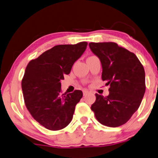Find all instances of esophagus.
<instances>
[{"label": "esophagus", "instance_id": "34e87169", "mask_svg": "<svg viewBox=\"0 0 158 158\" xmlns=\"http://www.w3.org/2000/svg\"><path fill=\"white\" fill-rule=\"evenodd\" d=\"M88 93H89V91H87V90H85H85H83V94H84V95H86V94H88Z\"/></svg>", "mask_w": 158, "mask_h": 158}]
</instances>
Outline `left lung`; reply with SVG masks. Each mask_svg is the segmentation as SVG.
Here are the masks:
<instances>
[{
  "mask_svg": "<svg viewBox=\"0 0 158 158\" xmlns=\"http://www.w3.org/2000/svg\"><path fill=\"white\" fill-rule=\"evenodd\" d=\"M89 47L101 62L102 79L110 87L107 97L95 94L91 109L100 124L118 127L138 110L145 94L143 66L135 54L115 43H90Z\"/></svg>",
  "mask_w": 158,
  "mask_h": 158,
  "instance_id": "1",
  "label": "left lung"
}]
</instances>
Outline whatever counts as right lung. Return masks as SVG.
<instances>
[{"label": "right lung", "instance_id": "right-lung-1", "mask_svg": "<svg viewBox=\"0 0 158 158\" xmlns=\"http://www.w3.org/2000/svg\"><path fill=\"white\" fill-rule=\"evenodd\" d=\"M87 42L58 45L47 50L26 67L22 89L27 110L39 124L50 131L67 127L73 119L82 91L61 94L60 81L82 56Z\"/></svg>", "mask_w": 158, "mask_h": 158}]
</instances>
